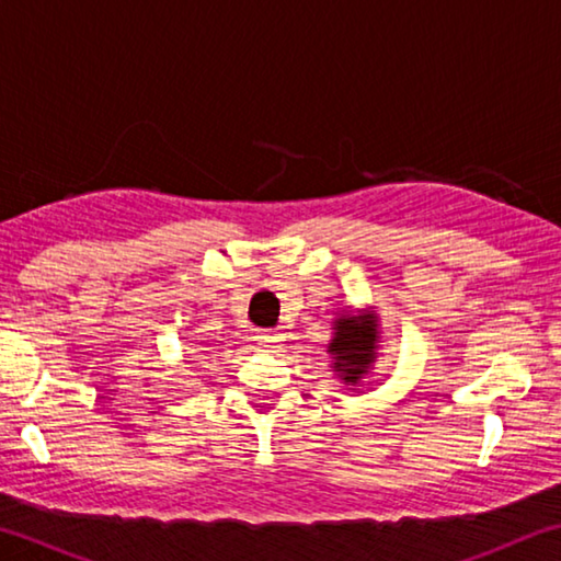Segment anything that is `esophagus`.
<instances>
[{"instance_id": "34e87169", "label": "esophagus", "mask_w": 561, "mask_h": 561, "mask_svg": "<svg viewBox=\"0 0 561 561\" xmlns=\"http://www.w3.org/2000/svg\"><path fill=\"white\" fill-rule=\"evenodd\" d=\"M257 341H260V346L264 351H277L279 341H282V334H279V331H262V334L257 336Z\"/></svg>"}]
</instances>
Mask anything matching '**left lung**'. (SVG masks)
<instances>
[{
  "label": "left lung",
  "mask_w": 561,
  "mask_h": 561,
  "mask_svg": "<svg viewBox=\"0 0 561 561\" xmlns=\"http://www.w3.org/2000/svg\"><path fill=\"white\" fill-rule=\"evenodd\" d=\"M331 341L327 354L331 356V371L344 386L356 388L371 374L378 358V317L368 309H346L331 319Z\"/></svg>",
  "instance_id": "obj_1"
}]
</instances>
